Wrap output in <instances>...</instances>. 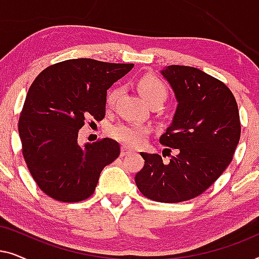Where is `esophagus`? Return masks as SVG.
Returning a JSON list of instances; mask_svg holds the SVG:
<instances>
[{
  "instance_id": "esophagus-1",
  "label": "esophagus",
  "mask_w": 259,
  "mask_h": 259,
  "mask_svg": "<svg viewBox=\"0 0 259 259\" xmlns=\"http://www.w3.org/2000/svg\"><path fill=\"white\" fill-rule=\"evenodd\" d=\"M131 152H132V150H131L130 147H127V146H122L121 147V155H126V154L131 153Z\"/></svg>"
}]
</instances>
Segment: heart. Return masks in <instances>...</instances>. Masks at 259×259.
Instances as JSON below:
<instances>
[{"label":"heart","mask_w":259,"mask_h":259,"mask_svg":"<svg viewBox=\"0 0 259 259\" xmlns=\"http://www.w3.org/2000/svg\"><path fill=\"white\" fill-rule=\"evenodd\" d=\"M138 90L145 100L150 105L155 102H164L167 98V87L160 77L154 74H145L138 80ZM120 94L119 87H112L106 94V107L112 108ZM113 139L127 145V146H139L146 140L150 134V130L146 126L136 125V123H119L111 128Z\"/></svg>","instance_id":"1"}]
</instances>
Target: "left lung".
Returning a JSON list of instances; mask_svg holds the SVG:
<instances>
[{"instance_id": "left-lung-1", "label": "left lung", "mask_w": 259, "mask_h": 259, "mask_svg": "<svg viewBox=\"0 0 259 259\" xmlns=\"http://www.w3.org/2000/svg\"><path fill=\"white\" fill-rule=\"evenodd\" d=\"M161 73L178 107L159 141L177 155L164 164L159 154L141 152L145 164L134 180L148 199L180 203L200 196L230 165L240 138L239 112L229 87L203 70L172 65Z\"/></svg>"}]
</instances>
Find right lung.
<instances>
[{"label":"right lung","instance_id":"add662e5","mask_svg":"<svg viewBox=\"0 0 259 259\" xmlns=\"http://www.w3.org/2000/svg\"><path fill=\"white\" fill-rule=\"evenodd\" d=\"M133 66L66 60L47 67L31 83L19 119L22 154L35 183L53 199L90 198L105 166L119 157L116 141L104 138L81 147L77 133L87 119L105 118L107 90Z\"/></svg>","mask_w":259,"mask_h":259}]
</instances>
